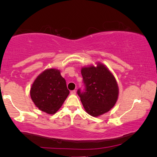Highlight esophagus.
<instances>
[{"label":"esophagus","mask_w":157,"mask_h":157,"mask_svg":"<svg viewBox=\"0 0 157 157\" xmlns=\"http://www.w3.org/2000/svg\"><path fill=\"white\" fill-rule=\"evenodd\" d=\"M71 94L75 95V94H76V91H75V90H73V91H71Z\"/></svg>","instance_id":"esophagus-1"}]
</instances>
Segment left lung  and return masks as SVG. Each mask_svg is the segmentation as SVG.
Returning a JSON list of instances; mask_svg holds the SVG:
<instances>
[{"label":"left lung","mask_w":157,"mask_h":157,"mask_svg":"<svg viewBox=\"0 0 157 157\" xmlns=\"http://www.w3.org/2000/svg\"><path fill=\"white\" fill-rule=\"evenodd\" d=\"M85 91L78 94L84 109L89 115L98 117L108 112L115 105L119 89L115 77L106 66L98 63L81 69Z\"/></svg>","instance_id":"obj_1"}]
</instances>
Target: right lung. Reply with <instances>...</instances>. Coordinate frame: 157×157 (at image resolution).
<instances>
[{"instance_id":"1","label":"right lung","mask_w":157,"mask_h":157,"mask_svg":"<svg viewBox=\"0 0 157 157\" xmlns=\"http://www.w3.org/2000/svg\"><path fill=\"white\" fill-rule=\"evenodd\" d=\"M69 93L65 79L56 68L46 69L39 74L30 91L36 107L48 114H54L59 109Z\"/></svg>"}]
</instances>
